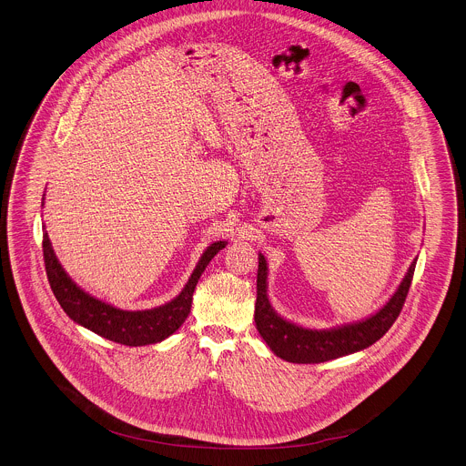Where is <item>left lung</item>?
<instances>
[{"label": "left lung", "instance_id": "left-lung-1", "mask_svg": "<svg viewBox=\"0 0 466 466\" xmlns=\"http://www.w3.org/2000/svg\"><path fill=\"white\" fill-rule=\"evenodd\" d=\"M415 273V260L411 262L406 277L395 290L389 303L365 321L353 322L331 329H307L282 319L269 305L266 292L268 268L264 255H258L257 271V301L255 324L260 337L271 351L292 363H321L328 360L351 355L372 346L380 340L399 318Z\"/></svg>", "mask_w": 466, "mask_h": 466}]
</instances>
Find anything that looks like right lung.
Instances as JSON below:
<instances>
[{"label":"right lung","mask_w":466,"mask_h":466,"mask_svg":"<svg viewBox=\"0 0 466 466\" xmlns=\"http://www.w3.org/2000/svg\"><path fill=\"white\" fill-rule=\"evenodd\" d=\"M225 241H218L204 251L195 271L191 273V279L187 280V284L176 299L152 310L129 312L115 309L101 299H96L94 296L86 294L83 289L76 286L60 266L55 251L51 248L46 230L42 236V251L47 280L64 312L72 321L92 329L94 333L105 337L107 340L124 346L156 344L170 337L176 329H179L180 324L186 321L189 314L193 292L198 284V279L202 277L211 258L221 248H225Z\"/></svg>","instance_id":"1"}]
</instances>
